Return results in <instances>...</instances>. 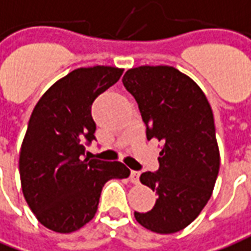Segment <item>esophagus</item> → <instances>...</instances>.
<instances>
[{
    "label": "esophagus",
    "mask_w": 251,
    "mask_h": 251,
    "mask_svg": "<svg viewBox=\"0 0 251 251\" xmlns=\"http://www.w3.org/2000/svg\"><path fill=\"white\" fill-rule=\"evenodd\" d=\"M130 182L131 183H134V185H137L138 182H140V173H138V171H131Z\"/></svg>",
    "instance_id": "34e87169"
}]
</instances>
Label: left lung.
<instances>
[{"label": "left lung", "mask_w": 251, "mask_h": 251, "mask_svg": "<svg viewBox=\"0 0 251 251\" xmlns=\"http://www.w3.org/2000/svg\"><path fill=\"white\" fill-rule=\"evenodd\" d=\"M122 83L137 101L147 138L163 144L159 170L140 176L157 194L156 204L134 217L153 232L174 234L204 209L219 174L211 104L199 85L173 66L133 68Z\"/></svg>", "instance_id": "left-lung-1"}]
</instances>
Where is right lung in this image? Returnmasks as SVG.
Here are the masks:
<instances>
[{
    "mask_svg": "<svg viewBox=\"0 0 251 251\" xmlns=\"http://www.w3.org/2000/svg\"><path fill=\"white\" fill-rule=\"evenodd\" d=\"M122 73L100 65L76 69L52 84L31 114L19 170L24 199L46 228H81L95 216L104 183L130 175L121 162L83 160L84 144L95 140L91 106Z\"/></svg>",
    "mask_w": 251,
    "mask_h": 251,
    "instance_id": "1",
    "label": "right lung"
}]
</instances>
